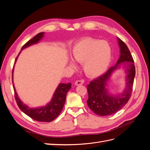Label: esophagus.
I'll return each instance as SVG.
<instances>
[{
	"label": "esophagus",
	"instance_id": "obj_1",
	"mask_svg": "<svg viewBox=\"0 0 150 150\" xmlns=\"http://www.w3.org/2000/svg\"><path fill=\"white\" fill-rule=\"evenodd\" d=\"M84 83L83 80H78L75 82V85L76 86H79V85H82Z\"/></svg>",
	"mask_w": 150,
	"mask_h": 150
}]
</instances>
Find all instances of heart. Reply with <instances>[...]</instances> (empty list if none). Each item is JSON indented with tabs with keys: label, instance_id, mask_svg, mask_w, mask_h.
I'll use <instances>...</instances> for the list:
<instances>
[{
	"label": "heart",
	"instance_id": "b5f03b06",
	"mask_svg": "<svg viewBox=\"0 0 150 150\" xmlns=\"http://www.w3.org/2000/svg\"><path fill=\"white\" fill-rule=\"evenodd\" d=\"M72 57L75 61L83 63L85 73L89 77H98L108 69L111 58L109 44L91 38H86L76 44L72 50ZM76 67L74 62L70 63Z\"/></svg>",
	"mask_w": 150,
	"mask_h": 150
}]
</instances>
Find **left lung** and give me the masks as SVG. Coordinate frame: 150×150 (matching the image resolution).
<instances>
[{
  "mask_svg": "<svg viewBox=\"0 0 150 150\" xmlns=\"http://www.w3.org/2000/svg\"><path fill=\"white\" fill-rule=\"evenodd\" d=\"M118 42L121 55L116 64L110 67L106 73L93 80L87 86L88 105L95 114L101 116L111 115L120 110L128 103L132 93L135 76L134 60L125 43L120 39H118ZM120 65H123L127 72V87L121 95L111 96L107 94L105 88L107 80L113 71Z\"/></svg>",
  "mask_w": 150,
  "mask_h": 150,
  "instance_id": "1",
  "label": "left lung"
}]
</instances>
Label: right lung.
Instances as JSON below:
<instances>
[{
    "instance_id": "add662e5",
    "label": "right lung",
    "mask_w": 150,
    "mask_h": 150,
    "mask_svg": "<svg viewBox=\"0 0 150 150\" xmlns=\"http://www.w3.org/2000/svg\"><path fill=\"white\" fill-rule=\"evenodd\" d=\"M44 34V33H40L38 34L33 39L27 42L22 46L21 50L30 46L32 44L38 42L39 40L43 37ZM16 59L17 57L16 61ZM13 88V90H14V96L17 106H19L22 112H24L25 115L35 121L40 122H51L54 119H56L61 113L65 103L66 94L68 91L71 88V84H59L55 93H54L52 101L47 106L38 108H29L25 106L18 98L14 86Z\"/></svg>"
}]
</instances>
